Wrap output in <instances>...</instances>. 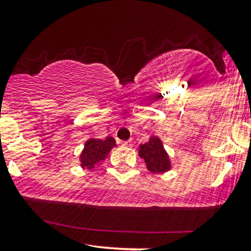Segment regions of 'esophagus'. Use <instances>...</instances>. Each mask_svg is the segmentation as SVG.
Masks as SVG:
<instances>
[{
	"label": "esophagus",
	"instance_id": "esophagus-1",
	"mask_svg": "<svg viewBox=\"0 0 251 251\" xmlns=\"http://www.w3.org/2000/svg\"><path fill=\"white\" fill-rule=\"evenodd\" d=\"M121 144H123V146H125V147H130L131 144H132V141H131V140L123 141V142H121Z\"/></svg>",
	"mask_w": 251,
	"mask_h": 251
}]
</instances>
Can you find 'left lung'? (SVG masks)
<instances>
[{"label":"left lung","mask_w":251,"mask_h":251,"mask_svg":"<svg viewBox=\"0 0 251 251\" xmlns=\"http://www.w3.org/2000/svg\"><path fill=\"white\" fill-rule=\"evenodd\" d=\"M138 154L151 173L163 174L171 169L170 156L164 148L163 142L156 136H151L147 143L140 144Z\"/></svg>","instance_id":"1"}]
</instances>
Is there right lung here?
I'll list each match as a JSON object with an SVG mask.
<instances>
[{"mask_svg":"<svg viewBox=\"0 0 251 251\" xmlns=\"http://www.w3.org/2000/svg\"><path fill=\"white\" fill-rule=\"evenodd\" d=\"M115 146L116 142L110 136H108L105 140L90 138L85 143V147L80 154V165L91 170L100 164V161L104 160Z\"/></svg>","mask_w":251,"mask_h":251,"instance_id":"1","label":"right lung"}]
</instances>
